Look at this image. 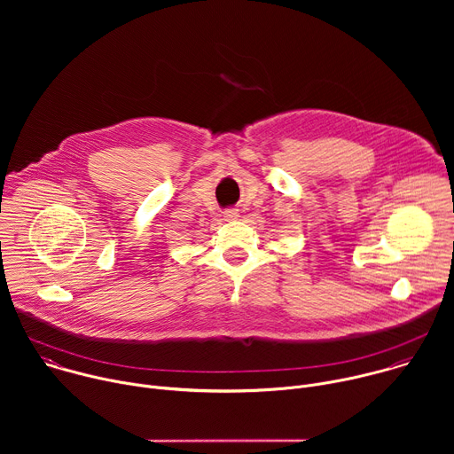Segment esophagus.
I'll use <instances>...</instances> for the list:
<instances>
[{"label":"esophagus","instance_id":"1","mask_svg":"<svg viewBox=\"0 0 454 454\" xmlns=\"http://www.w3.org/2000/svg\"><path fill=\"white\" fill-rule=\"evenodd\" d=\"M223 215H224V219H226V221H233V219H237V217H239V210H235V208H228V210H224V212H223Z\"/></svg>","mask_w":454,"mask_h":454}]
</instances>
